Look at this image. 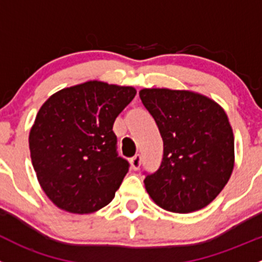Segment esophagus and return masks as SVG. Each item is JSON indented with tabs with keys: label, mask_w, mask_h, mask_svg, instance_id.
Instances as JSON below:
<instances>
[{
	"label": "esophagus",
	"mask_w": 262,
	"mask_h": 262,
	"mask_svg": "<svg viewBox=\"0 0 262 262\" xmlns=\"http://www.w3.org/2000/svg\"><path fill=\"white\" fill-rule=\"evenodd\" d=\"M141 162H142V156H141V155H136V156H134L133 159L130 160L132 169L138 170L139 166H141Z\"/></svg>",
	"instance_id": "34e87169"
}]
</instances>
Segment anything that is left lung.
Listing matches in <instances>:
<instances>
[{
    "label": "left lung",
    "instance_id": "left-lung-1",
    "mask_svg": "<svg viewBox=\"0 0 262 262\" xmlns=\"http://www.w3.org/2000/svg\"><path fill=\"white\" fill-rule=\"evenodd\" d=\"M139 97L164 143L161 165L144 179L149 197L177 214L204 209L234 167V136L224 108L192 91L143 88Z\"/></svg>",
    "mask_w": 262,
    "mask_h": 262
}]
</instances>
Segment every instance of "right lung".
I'll use <instances>...</instances> for the list:
<instances>
[{"label": "right lung", "instance_id": "obj_1", "mask_svg": "<svg viewBox=\"0 0 262 262\" xmlns=\"http://www.w3.org/2000/svg\"><path fill=\"white\" fill-rule=\"evenodd\" d=\"M136 93L90 80L53 93L39 108L29 133L30 159L58 209L91 214L113 201L129 170L116 152L113 125Z\"/></svg>", "mask_w": 262, "mask_h": 262}]
</instances>
